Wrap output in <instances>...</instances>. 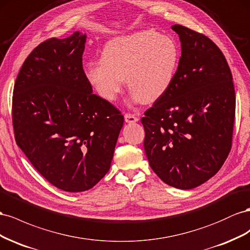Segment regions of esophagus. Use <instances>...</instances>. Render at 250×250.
<instances>
[{
    "label": "esophagus",
    "instance_id": "1",
    "mask_svg": "<svg viewBox=\"0 0 250 250\" xmlns=\"http://www.w3.org/2000/svg\"><path fill=\"white\" fill-rule=\"evenodd\" d=\"M125 121L126 124H133V123H137L138 117L132 115V114H125Z\"/></svg>",
    "mask_w": 250,
    "mask_h": 250
}]
</instances>
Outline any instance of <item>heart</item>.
I'll return each instance as SVG.
<instances>
[{
	"label": "heart",
	"instance_id": "1",
	"mask_svg": "<svg viewBox=\"0 0 250 250\" xmlns=\"http://www.w3.org/2000/svg\"><path fill=\"white\" fill-rule=\"evenodd\" d=\"M179 61V47L172 38L140 30L106 42L101 62L87 63L84 76L105 102L116 101L125 77L133 102L153 104L173 84Z\"/></svg>",
	"mask_w": 250,
	"mask_h": 250
}]
</instances>
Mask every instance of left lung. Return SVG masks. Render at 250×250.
<instances>
[{
  "mask_svg": "<svg viewBox=\"0 0 250 250\" xmlns=\"http://www.w3.org/2000/svg\"><path fill=\"white\" fill-rule=\"evenodd\" d=\"M181 58L173 84L141 118L145 151L160 179L195 188L223 166L231 147L236 111L232 75L208 37L181 25Z\"/></svg>",
  "mask_w": 250,
  "mask_h": 250,
  "instance_id": "left-lung-1",
  "label": "left lung"
}]
</instances>
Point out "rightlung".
<instances>
[{"instance_id": "right-lung-1", "label": "right lung", "mask_w": 250, "mask_h": 250, "mask_svg": "<svg viewBox=\"0 0 250 250\" xmlns=\"http://www.w3.org/2000/svg\"><path fill=\"white\" fill-rule=\"evenodd\" d=\"M87 34L50 39L28 55L13 88L17 145L60 189L92 188L110 169L124 116L93 94L83 69Z\"/></svg>"}]
</instances>
